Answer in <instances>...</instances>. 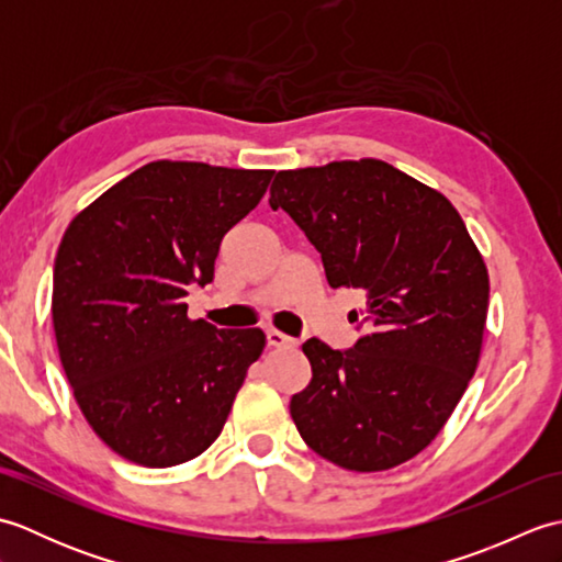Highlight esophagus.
I'll use <instances>...</instances> for the list:
<instances>
[{"label": "esophagus", "mask_w": 562, "mask_h": 562, "mask_svg": "<svg viewBox=\"0 0 562 562\" xmlns=\"http://www.w3.org/2000/svg\"><path fill=\"white\" fill-rule=\"evenodd\" d=\"M266 338H268V345H270V348H292V345H296V340H294V338L284 336V333L274 330V328H270V330L266 333Z\"/></svg>", "instance_id": "34e87169"}]
</instances>
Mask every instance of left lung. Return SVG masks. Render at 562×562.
Here are the masks:
<instances>
[{
	"instance_id": "8db88e82",
	"label": "left lung",
	"mask_w": 562,
	"mask_h": 562,
	"mask_svg": "<svg viewBox=\"0 0 562 562\" xmlns=\"http://www.w3.org/2000/svg\"><path fill=\"white\" fill-rule=\"evenodd\" d=\"M270 207L300 224L333 290L367 296L355 348L302 345L312 381L290 401L302 439L357 473L417 457L457 408L483 348L491 280L461 214L379 159L278 171Z\"/></svg>"
}]
</instances>
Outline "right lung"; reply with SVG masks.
Returning a JSON list of instances; mask_svg holds the SVG:
<instances>
[{
	"label": "right lung",
	"instance_id": "add662e5",
	"mask_svg": "<svg viewBox=\"0 0 562 562\" xmlns=\"http://www.w3.org/2000/svg\"><path fill=\"white\" fill-rule=\"evenodd\" d=\"M270 178L161 159L69 222L53 274L59 362L79 411L117 457L169 469L220 437L266 333L188 318L183 296L212 280L222 236Z\"/></svg>",
	"mask_w": 562,
	"mask_h": 562
}]
</instances>
